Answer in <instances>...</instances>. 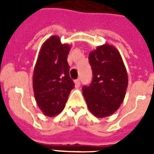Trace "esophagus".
<instances>
[{
  "instance_id": "esophagus-1",
  "label": "esophagus",
  "mask_w": 154,
  "mask_h": 154,
  "mask_svg": "<svg viewBox=\"0 0 154 154\" xmlns=\"http://www.w3.org/2000/svg\"><path fill=\"white\" fill-rule=\"evenodd\" d=\"M75 85H76V87L80 86V85H81V80H80V78H78V79L75 81Z\"/></svg>"
}]
</instances>
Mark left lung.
Instances as JSON below:
<instances>
[{
  "label": "left lung",
  "mask_w": 154,
  "mask_h": 154,
  "mask_svg": "<svg viewBox=\"0 0 154 154\" xmlns=\"http://www.w3.org/2000/svg\"><path fill=\"white\" fill-rule=\"evenodd\" d=\"M93 79L82 91L89 109L97 117L112 114L123 102L128 76L122 57L114 47L101 45L89 55Z\"/></svg>",
  "instance_id": "1"
}]
</instances>
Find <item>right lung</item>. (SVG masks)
Instances as JSON below:
<instances>
[{
  "instance_id": "1",
  "label": "right lung",
  "mask_w": 154,
  "mask_h": 154,
  "mask_svg": "<svg viewBox=\"0 0 154 154\" xmlns=\"http://www.w3.org/2000/svg\"><path fill=\"white\" fill-rule=\"evenodd\" d=\"M70 47L53 36L42 45L33 72V91L37 105L49 117L65 106L74 82L69 76L67 57Z\"/></svg>"
}]
</instances>
